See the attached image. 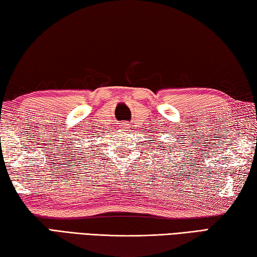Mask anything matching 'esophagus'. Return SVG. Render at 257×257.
<instances>
[{
    "instance_id": "34e87169",
    "label": "esophagus",
    "mask_w": 257,
    "mask_h": 257,
    "mask_svg": "<svg viewBox=\"0 0 257 257\" xmlns=\"http://www.w3.org/2000/svg\"><path fill=\"white\" fill-rule=\"evenodd\" d=\"M120 127L124 129V128H128L129 125H128V123H127V122H122V123H120Z\"/></svg>"
}]
</instances>
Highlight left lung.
I'll use <instances>...</instances> for the list:
<instances>
[{
    "label": "left lung",
    "instance_id": "1",
    "mask_svg": "<svg viewBox=\"0 0 257 257\" xmlns=\"http://www.w3.org/2000/svg\"><path fill=\"white\" fill-rule=\"evenodd\" d=\"M159 144H161V143H159ZM163 147H164V146H161V149H163ZM170 147H171V146H169V149H170ZM164 151H165V150H164Z\"/></svg>",
    "mask_w": 257,
    "mask_h": 257
}]
</instances>
